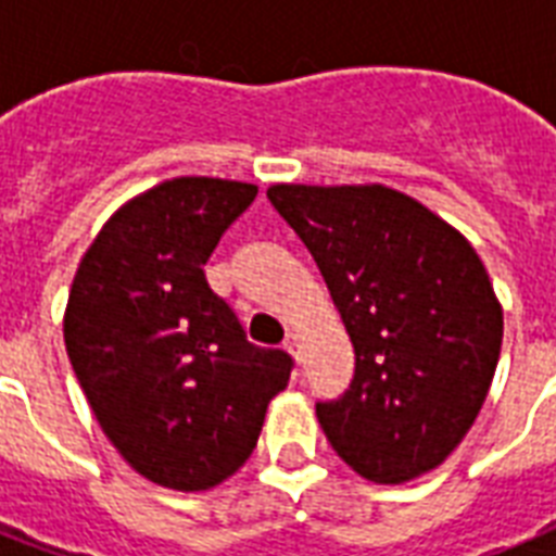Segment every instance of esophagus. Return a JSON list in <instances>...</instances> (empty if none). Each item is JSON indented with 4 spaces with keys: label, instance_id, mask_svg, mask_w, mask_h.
<instances>
[{
    "label": "esophagus",
    "instance_id": "34e87169",
    "mask_svg": "<svg viewBox=\"0 0 556 556\" xmlns=\"http://www.w3.org/2000/svg\"><path fill=\"white\" fill-rule=\"evenodd\" d=\"M283 348H287V354H292L295 359H299V351H301V337L299 333H287V342H283Z\"/></svg>",
    "mask_w": 556,
    "mask_h": 556
}]
</instances>
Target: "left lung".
Instances as JSON below:
<instances>
[{"instance_id": "8db88e82", "label": "left lung", "mask_w": 556, "mask_h": 556, "mask_svg": "<svg viewBox=\"0 0 556 556\" xmlns=\"http://www.w3.org/2000/svg\"><path fill=\"white\" fill-rule=\"evenodd\" d=\"M275 211L321 269L354 342L339 400L316 403L337 455L374 484L450 458L502 351V304L462 231L386 185H273Z\"/></svg>"}]
</instances>
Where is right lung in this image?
<instances>
[{"label":"right lung","instance_id":"obj_1","mask_svg":"<svg viewBox=\"0 0 556 556\" xmlns=\"http://www.w3.org/2000/svg\"><path fill=\"white\" fill-rule=\"evenodd\" d=\"M257 185L176 176L103 223L68 290L63 339L94 420L132 470L217 488L257 446L292 359L255 348L202 266Z\"/></svg>","mask_w":556,"mask_h":556}]
</instances>
